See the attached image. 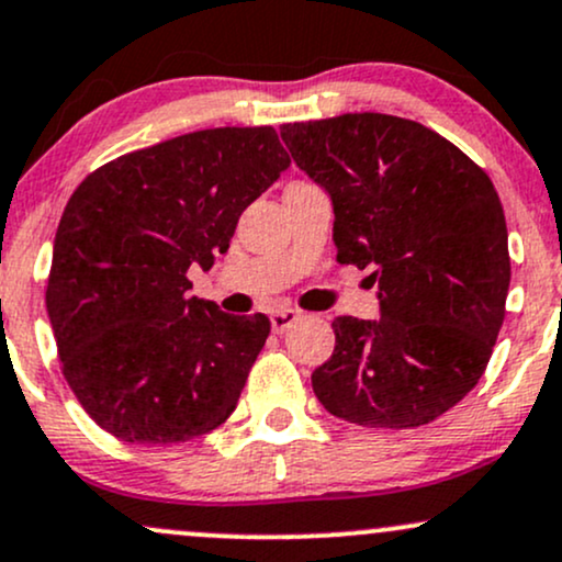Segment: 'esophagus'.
I'll use <instances>...</instances> for the list:
<instances>
[{
    "label": "esophagus",
    "mask_w": 562,
    "mask_h": 562,
    "mask_svg": "<svg viewBox=\"0 0 562 562\" xmlns=\"http://www.w3.org/2000/svg\"><path fill=\"white\" fill-rule=\"evenodd\" d=\"M301 314L293 312V308H277V312L269 314V319H272V330L274 333H285L293 322H299Z\"/></svg>",
    "instance_id": "1"
}]
</instances>
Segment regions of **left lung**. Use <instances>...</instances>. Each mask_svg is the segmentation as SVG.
Segmentation results:
<instances>
[{
    "instance_id": "obj_1",
    "label": "left lung",
    "mask_w": 562,
    "mask_h": 562,
    "mask_svg": "<svg viewBox=\"0 0 562 562\" xmlns=\"http://www.w3.org/2000/svg\"><path fill=\"white\" fill-rule=\"evenodd\" d=\"M333 203L340 263L372 269L380 319L338 317L312 372L327 412L417 428L473 391L505 319L507 224L492 179L417 121L344 113L280 128Z\"/></svg>"
}]
</instances>
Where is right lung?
<instances>
[{
  "label": "right lung",
  "instance_id": "add662e5",
  "mask_svg": "<svg viewBox=\"0 0 562 562\" xmlns=\"http://www.w3.org/2000/svg\"><path fill=\"white\" fill-rule=\"evenodd\" d=\"M288 166L272 126H224L128 153L76 187L47 314L63 375L108 434L166 447L235 412L269 319L190 295L187 272L227 254L237 218Z\"/></svg>",
  "mask_w": 562,
  "mask_h": 562
}]
</instances>
